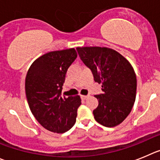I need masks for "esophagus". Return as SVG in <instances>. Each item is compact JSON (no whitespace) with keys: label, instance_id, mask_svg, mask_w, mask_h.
<instances>
[{"label":"esophagus","instance_id":"obj_1","mask_svg":"<svg viewBox=\"0 0 160 160\" xmlns=\"http://www.w3.org/2000/svg\"><path fill=\"white\" fill-rule=\"evenodd\" d=\"M88 97V96H81L82 100H86Z\"/></svg>","mask_w":160,"mask_h":160}]
</instances>
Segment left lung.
<instances>
[{"label": "left lung", "mask_w": 160, "mask_h": 160, "mask_svg": "<svg viewBox=\"0 0 160 160\" xmlns=\"http://www.w3.org/2000/svg\"><path fill=\"white\" fill-rule=\"evenodd\" d=\"M80 59L102 83L103 93L96 95L98 107L93 111L96 121L108 128L120 124L128 116L136 96V76L131 63L112 48L77 47Z\"/></svg>", "instance_id": "8db88e82"}]
</instances>
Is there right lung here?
I'll use <instances>...</instances> for the list:
<instances>
[{"instance_id": "right-lung-1", "label": "right lung", "mask_w": 160, "mask_h": 160, "mask_svg": "<svg viewBox=\"0 0 160 160\" xmlns=\"http://www.w3.org/2000/svg\"><path fill=\"white\" fill-rule=\"evenodd\" d=\"M77 57L75 48L53 51L38 57L25 78V93L32 113L44 128L64 133L76 123L80 96L62 97L68 68Z\"/></svg>"}]
</instances>
